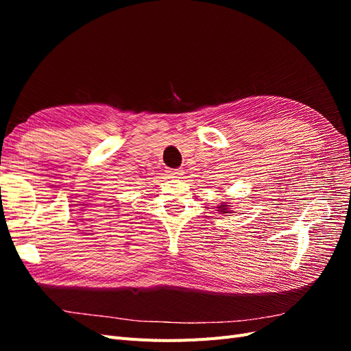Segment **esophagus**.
Listing matches in <instances>:
<instances>
[{
    "instance_id": "34e87169",
    "label": "esophagus",
    "mask_w": 351,
    "mask_h": 351,
    "mask_svg": "<svg viewBox=\"0 0 351 351\" xmlns=\"http://www.w3.org/2000/svg\"><path fill=\"white\" fill-rule=\"evenodd\" d=\"M169 176H171L173 178H180L182 177L184 173H183V169L182 168H177V169H169Z\"/></svg>"
}]
</instances>
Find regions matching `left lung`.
I'll list each match as a JSON object with an SVG mask.
<instances>
[{"label": "left lung", "mask_w": 351, "mask_h": 351, "mask_svg": "<svg viewBox=\"0 0 351 351\" xmlns=\"http://www.w3.org/2000/svg\"><path fill=\"white\" fill-rule=\"evenodd\" d=\"M227 206H228V205H219L218 208H219V210L222 212V214H224V212H227Z\"/></svg>", "instance_id": "left-lung-1"}]
</instances>
